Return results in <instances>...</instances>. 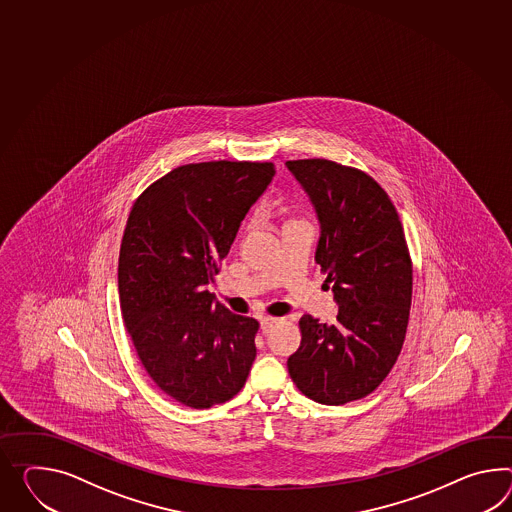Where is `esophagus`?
<instances>
[{
    "instance_id": "obj_1",
    "label": "esophagus",
    "mask_w": 512,
    "mask_h": 512,
    "mask_svg": "<svg viewBox=\"0 0 512 512\" xmlns=\"http://www.w3.org/2000/svg\"><path fill=\"white\" fill-rule=\"evenodd\" d=\"M279 324V318H262L261 329L264 335H268L275 325Z\"/></svg>"
}]
</instances>
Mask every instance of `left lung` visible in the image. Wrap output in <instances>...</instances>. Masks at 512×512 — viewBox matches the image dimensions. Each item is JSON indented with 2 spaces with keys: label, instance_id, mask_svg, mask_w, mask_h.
<instances>
[{
  "label": "left lung",
  "instance_id": "obj_1",
  "mask_svg": "<svg viewBox=\"0 0 512 512\" xmlns=\"http://www.w3.org/2000/svg\"><path fill=\"white\" fill-rule=\"evenodd\" d=\"M320 222L316 262L338 305L337 322L300 320L288 374L324 405L366 398L398 361L412 300V261L398 211L374 177L327 161H287Z\"/></svg>",
  "mask_w": 512,
  "mask_h": 512
}]
</instances>
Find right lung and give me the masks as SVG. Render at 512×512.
Segmentation results:
<instances>
[{
  "label": "right lung",
  "instance_id": "add662e5",
  "mask_svg": "<svg viewBox=\"0 0 512 512\" xmlns=\"http://www.w3.org/2000/svg\"><path fill=\"white\" fill-rule=\"evenodd\" d=\"M274 175V163L183 164L129 212L118 259L124 324L153 383L190 409L237 396L255 361L259 322L214 303L209 283Z\"/></svg>",
  "mask_w": 512,
  "mask_h": 512
}]
</instances>
